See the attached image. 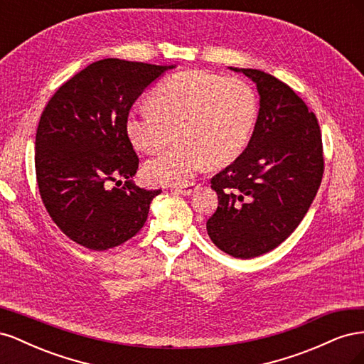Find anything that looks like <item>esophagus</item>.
Listing matches in <instances>:
<instances>
[{"mask_svg":"<svg viewBox=\"0 0 364 364\" xmlns=\"http://www.w3.org/2000/svg\"><path fill=\"white\" fill-rule=\"evenodd\" d=\"M197 185L196 182H188V183H183V185H179V186H176L174 188V191L178 193V194H183V196H190V194H193L196 190H197Z\"/></svg>","mask_w":364,"mask_h":364,"instance_id":"esophagus-1","label":"esophagus"}]
</instances>
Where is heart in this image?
<instances>
[{
    "mask_svg": "<svg viewBox=\"0 0 364 364\" xmlns=\"http://www.w3.org/2000/svg\"><path fill=\"white\" fill-rule=\"evenodd\" d=\"M150 106L132 112L127 135L139 151L158 153L176 139L181 144L146 164L153 185H183L203 165L234 161L252 135L258 102L238 77L206 71L171 75L150 94Z\"/></svg>",
    "mask_w": 364,
    "mask_h": 364,
    "instance_id": "obj_1",
    "label": "heart"
}]
</instances>
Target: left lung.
<instances>
[{"mask_svg": "<svg viewBox=\"0 0 364 364\" xmlns=\"http://www.w3.org/2000/svg\"><path fill=\"white\" fill-rule=\"evenodd\" d=\"M230 70L257 85L259 112L246 150L211 179L218 206L206 230L220 250L247 259L278 247L299 226L325 162L317 118L289 85L259 70Z\"/></svg>", "mask_w": 364, "mask_h": 364, "instance_id": "obj_1", "label": "left lung"}]
</instances>
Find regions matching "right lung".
<instances>
[{"mask_svg":"<svg viewBox=\"0 0 364 364\" xmlns=\"http://www.w3.org/2000/svg\"><path fill=\"white\" fill-rule=\"evenodd\" d=\"M171 68L98 60L65 82L43 109L35 151L39 194L53 222L77 245L107 250L144 226L161 190L130 181L139 159L126 123L136 98ZM118 177L127 179L121 189L110 186Z\"/></svg>","mask_w":364,"mask_h":364,"instance_id":"obj_1","label":"right lung"}]
</instances>
